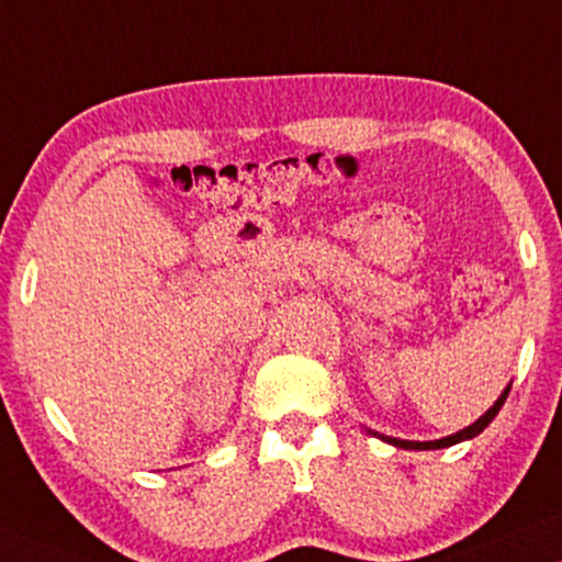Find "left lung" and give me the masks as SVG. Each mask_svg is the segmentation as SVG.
I'll return each instance as SVG.
<instances>
[{
  "instance_id": "obj_1",
  "label": "left lung",
  "mask_w": 562,
  "mask_h": 562,
  "mask_svg": "<svg viewBox=\"0 0 562 562\" xmlns=\"http://www.w3.org/2000/svg\"><path fill=\"white\" fill-rule=\"evenodd\" d=\"M508 393H510V385L505 387V391L501 393V398H497L495 404L490 406L487 412H484L482 417L474 422V425L463 427V429H459V432H456V435H448V438H440V440H425V442H419V440H398V438H387V435L372 432V429H370V435H375V438L385 440V442H391V446H396V448H406V450H438V448L456 446V442H461V440H472V438H476V435H480L482 429L487 427L490 422H493V419L497 417V412H501V408H503L505 398H508Z\"/></svg>"
}]
</instances>
